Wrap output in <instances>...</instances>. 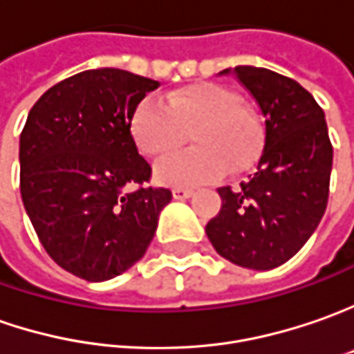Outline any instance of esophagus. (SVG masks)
Masks as SVG:
<instances>
[{"instance_id": "obj_1", "label": "esophagus", "mask_w": 354, "mask_h": 354, "mask_svg": "<svg viewBox=\"0 0 354 354\" xmlns=\"http://www.w3.org/2000/svg\"><path fill=\"white\" fill-rule=\"evenodd\" d=\"M172 196H174V200H186V198H192V196H194V189L192 188H174L172 189Z\"/></svg>"}]
</instances>
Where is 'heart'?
<instances>
[{
    "instance_id": "1",
    "label": "heart",
    "mask_w": 354,
    "mask_h": 354,
    "mask_svg": "<svg viewBox=\"0 0 354 354\" xmlns=\"http://www.w3.org/2000/svg\"><path fill=\"white\" fill-rule=\"evenodd\" d=\"M192 151L156 166V180L168 186H196L241 170L261 154L262 121L239 95L219 84H192L166 95V105L145 97L131 115V135L140 153L162 160L184 145Z\"/></svg>"
}]
</instances>
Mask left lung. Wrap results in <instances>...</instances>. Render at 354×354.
<instances>
[{"instance_id": "obj_1", "label": "left lung", "mask_w": 354, "mask_h": 354, "mask_svg": "<svg viewBox=\"0 0 354 354\" xmlns=\"http://www.w3.org/2000/svg\"><path fill=\"white\" fill-rule=\"evenodd\" d=\"M233 74L264 115V149L257 172L241 188H219L221 209L205 225L229 262L270 270L290 261L319 225L333 165L325 113L296 80L254 66Z\"/></svg>"}]
</instances>
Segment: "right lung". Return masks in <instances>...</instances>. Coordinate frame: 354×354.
<instances>
[{"label":"right lung","mask_w":354,"mask_h":354,"mask_svg":"<svg viewBox=\"0 0 354 354\" xmlns=\"http://www.w3.org/2000/svg\"><path fill=\"white\" fill-rule=\"evenodd\" d=\"M158 82L97 68L58 82L29 111L19 140L21 198L50 259L88 282L129 270L147 252L170 189L145 186L131 115ZM129 183L140 188L124 189Z\"/></svg>","instance_id":"obj_1"}]
</instances>
